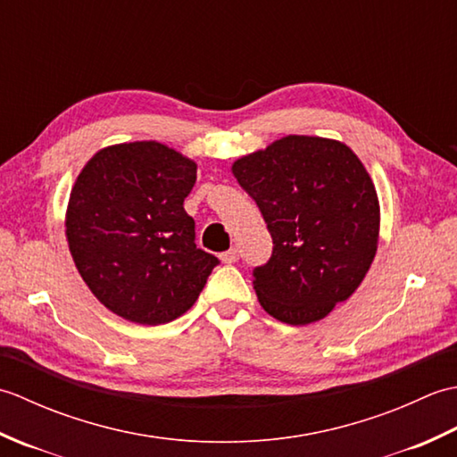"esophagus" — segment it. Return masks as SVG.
I'll return each mask as SVG.
<instances>
[{"mask_svg":"<svg viewBox=\"0 0 457 457\" xmlns=\"http://www.w3.org/2000/svg\"><path fill=\"white\" fill-rule=\"evenodd\" d=\"M220 259L223 261V263H236V261L239 259V251L236 247H231L226 251V253H221Z\"/></svg>","mask_w":457,"mask_h":457,"instance_id":"1","label":"esophagus"}]
</instances>
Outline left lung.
Returning <instances> with one entry per match:
<instances>
[{
    "instance_id": "1",
    "label": "left lung",
    "mask_w": 457,
    "mask_h": 457,
    "mask_svg": "<svg viewBox=\"0 0 457 457\" xmlns=\"http://www.w3.org/2000/svg\"><path fill=\"white\" fill-rule=\"evenodd\" d=\"M273 237L253 270L267 314L290 326L326 318L361 285L381 228L375 184L345 143L287 135L231 164Z\"/></svg>"
}]
</instances>
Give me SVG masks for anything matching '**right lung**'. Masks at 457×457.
Instances as JSON below:
<instances>
[{
    "label": "right lung",
    "mask_w": 457,
    "mask_h": 457,
    "mask_svg": "<svg viewBox=\"0 0 457 457\" xmlns=\"http://www.w3.org/2000/svg\"><path fill=\"white\" fill-rule=\"evenodd\" d=\"M198 164L159 141L104 147L84 164L66 206V241L92 295L143 326L196 303L218 257L194 244L184 198Z\"/></svg>",
    "instance_id": "add662e5"
}]
</instances>
